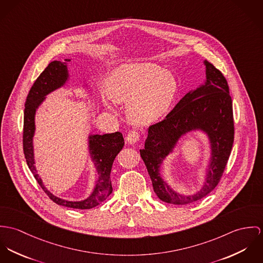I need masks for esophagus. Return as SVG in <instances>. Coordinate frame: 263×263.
<instances>
[{
    "instance_id": "34e87169",
    "label": "esophagus",
    "mask_w": 263,
    "mask_h": 263,
    "mask_svg": "<svg viewBox=\"0 0 263 263\" xmlns=\"http://www.w3.org/2000/svg\"><path fill=\"white\" fill-rule=\"evenodd\" d=\"M139 137H140L139 133L137 131H135V130H132V131H130L128 133V135L126 137V141L129 144H134V143H136L139 140Z\"/></svg>"
}]
</instances>
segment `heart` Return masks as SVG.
Here are the masks:
<instances>
[{"mask_svg": "<svg viewBox=\"0 0 263 263\" xmlns=\"http://www.w3.org/2000/svg\"><path fill=\"white\" fill-rule=\"evenodd\" d=\"M107 91L115 102H129L128 115L135 123L147 124L167 111L176 93V82L171 72L156 64H125L110 76Z\"/></svg>", "mask_w": 263, "mask_h": 263, "instance_id": "1", "label": "heart"}]
</instances>
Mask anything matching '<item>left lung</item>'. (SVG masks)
<instances>
[{
  "mask_svg": "<svg viewBox=\"0 0 263 263\" xmlns=\"http://www.w3.org/2000/svg\"><path fill=\"white\" fill-rule=\"evenodd\" d=\"M205 83L186 93L162 121L148 128L140 155L150 175L157 197L168 204H185L208 196L220 182L234 142L232 99L223 73L204 60ZM200 128L208 134L212 157L203 189L192 196L175 192L161 178L160 166L178 139L185 133Z\"/></svg>",
  "mask_w": 263,
  "mask_h": 263,
  "instance_id": "1",
  "label": "left lung"
}]
</instances>
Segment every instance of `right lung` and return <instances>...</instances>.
<instances>
[{
  "instance_id": "1",
  "label": "right lung",
  "mask_w": 263,
  "mask_h": 263,
  "mask_svg": "<svg viewBox=\"0 0 263 263\" xmlns=\"http://www.w3.org/2000/svg\"><path fill=\"white\" fill-rule=\"evenodd\" d=\"M70 61L65 59L64 62L52 61L48 66L40 73L37 80L34 82L32 88H30L29 93L25 102L24 110V127H23V150L30 171L34 175L35 179L42 187V190L47 194L49 199L55 204L64 205L72 209H91L98 204L103 203L112 193V182H111V170L113 162L124 146V138L122 133L115 132L111 134L104 135H90L89 154L95 162L99 178L97 180L96 186L91 195L88 199L81 202H69L53 196L48 192L42 183L41 178L36 172L34 165V153H33V135L35 131L34 117L36 109L44 101L45 96L54 89L60 88L64 85L68 78L66 63Z\"/></svg>"
}]
</instances>
